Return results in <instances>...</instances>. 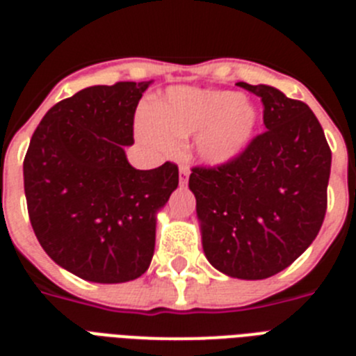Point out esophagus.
I'll return each mask as SVG.
<instances>
[{"label":"esophagus","mask_w":356,"mask_h":356,"mask_svg":"<svg viewBox=\"0 0 356 356\" xmlns=\"http://www.w3.org/2000/svg\"><path fill=\"white\" fill-rule=\"evenodd\" d=\"M188 175H191V171H188V168H187V165H185V163H181V165H180V184H181V185L187 184Z\"/></svg>","instance_id":"1"}]
</instances>
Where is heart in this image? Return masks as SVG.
<instances>
[{"instance_id": "b5f03b06", "label": "heart", "mask_w": 356, "mask_h": 356, "mask_svg": "<svg viewBox=\"0 0 356 356\" xmlns=\"http://www.w3.org/2000/svg\"><path fill=\"white\" fill-rule=\"evenodd\" d=\"M257 127V110L232 90L172 87L159 108L140 110L137 131L160 151H175L178 139L196 135L203 162L222 165L241 155Z\"/></svg>"}]
</instances>
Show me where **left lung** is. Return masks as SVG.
I'll return each mask as SVG.
<instances>
[{
	"instance_id": "left-lung-1",
	"label": "left lung",
	"mask_w": 356,
	"mask_h": 356,
	"mask_svg": "<svg viewBox=\"0 0 356 356\" xmlns=\"http://www.w3.org/2000/svg\"><path fill=\"white\" fill-rule=\"evenodd\" d=\"M237 85L260 97L267 130L232 162L193 168L188 187L209 262L234 278L264 280L291 266L319 234L332 151L307 103L269 85Z\"/></svg>"
}]
</instances>
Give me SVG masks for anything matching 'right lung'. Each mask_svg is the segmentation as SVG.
<instances>
[{"mask_svg": "<svg viewBox=\"0 0 356 356\" xmlns=\"http://www.w3.org/2000/svg\"><path fill=\"white\" fill-rule=\"evenodd\" d=\"M151 81L94 85L62 99L33 131L23 162L28 216L49 259L96 284L139 278L155 251L156 210L178 165L131 168L134 118Z\"/></svg>", "mask_w": 356, "mask_h": 356, "instance_id": "obj_1", "label": "right lung"}]
</instances>
